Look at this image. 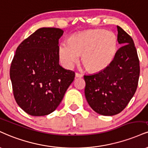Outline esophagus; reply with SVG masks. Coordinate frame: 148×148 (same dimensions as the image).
Masks as SVG:
<instances>
[{"label": "esophagus", "instance_id": "esophagus-1", "mask_svg": "<svg viewBox=\"0 0 148 148\" xmlns=\"http://www.w3.org/2000/svg\"><path fill=\"white\" fill-rule=\"evenodd\" d=\"M75 76H76V78H82L83 77V74H79V73H76Z\"/></svg>", "mask_w": 148, "mask_h": 148}]
</instances>
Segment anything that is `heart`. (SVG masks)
Masks as SVG:
<instances>
[{
    "label": "heart",
    "instance_id": "obj_1",
    "mask_svg": "<svg viewBox=\"0 0 148 148\" xmlns=\"http://www.w3.org/2000/svg\"><path fill=\"white\" fill-rule=\"evenodd\" d=\"M118 40L112 32L105 29H90L74 34L68 42L58 47V55L62 63L71 68L79 60L90 72L105 70L113 61L116 53Z\"/></svg>",
    "mask_w": 148,
    "mask_h": 148
}]
</instances>
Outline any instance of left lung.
Here are the masks:
<instances>
[{"label": "left lung", "mask_w": 148, "mask_h": 148, "mask_svg": "<svg viewBox=\"0 0 148 148\" xmlns=\"http://www.w3.org/2000/svg\"><path fill=\"white\" fill-rule=\"evenodd\" d=\"M117 40L122 46L108 68L85 75V96L92 109L99 114L120 113L134 95L140 74L139 60L134 41L117 26Z\"/></svg>", "instance_id": "obj_1"}]
</instances>
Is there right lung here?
<instances>
[{"label": "right lung", "instance_id": "obj_1", "mask_svg": "<svg viewBox=\"0 0 148 148\" xmlns=\"http://www.w3.org/2000/svg\"><path fill=\"white\" fill-rule=\"evenodd\" d=\"M63 32L59 28H40L17 47L10 79L14 99L28 114L54 112L74 81V72L59 65L58 40Z\"/></svg>", "mask_w": 148, "mask_h": 148}]
</instances>
